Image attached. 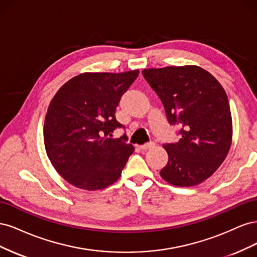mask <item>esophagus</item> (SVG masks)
Returning a JSON list of instances; mask_svg holds the SVG:
<instances>
[{
	"label": "esophagus",
	"mask_w": 257,
	"mask_h": 257,
	"mask_svg": "<svg viewBox=\"0 0 257 257\" xmlns=\"http://www.w3.org/2000/svg\"><path fill=\"white\" fill-rule=\"evenodd\" d=\"M154 147V143H148V144H145L143 146H139V149L141 150H148V149H151V148Z\"/></svg>",
	"instance_id": "1"
}]
</instances>
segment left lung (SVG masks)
I'll use <instances>...</instances> for the list:
<instances>
[{
	"label": "left lung",
	"instance_id": "1",
	"mask_svg": "<svg viewBox=\"0 0 257 257\" xmlns=\"http://www.w3.org/2000/svg\"><path fill=\"white\" fill-rule=\"evenodd\" d=\"M145 79L161 98L170 124L181 127L177 144L163 145L168 162L161 177L175 186H194L221 166L232 141L226 92L197 65L145 68Z\"/></svg>",
	"mask_w": 257,
	"mask_h": 257
}]
</instances>
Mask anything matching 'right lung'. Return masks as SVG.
Instances as JSON below:
<instances>
[{
  "instance_id": "right-lung-1",
  "label": "right lung",
  "mask_w": 257,
  "mask_h": 257,
  "mask_svg": "<svg viewBox=\"0 0 257 257\" xmlns=\"http://www.w3.org/2000/svg\"><path fill=\"white\" fill-rule=\"evenodd\" d=\"M138 69L82 73L65 82L49 104L44 125L45 149L59 175L76 188L103 190L121 176L134 147L111 139L121 127L115 108L135 81Z\"/></svg>"
}]
</instances>
